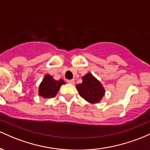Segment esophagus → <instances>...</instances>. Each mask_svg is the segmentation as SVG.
<instances>
[{
    "label": "esophagus",
    "mask_w": 150,
    "mask_h": 150,
    "mask_svg": "<svg viewBox=\"0 0 150 150\" xmlns=\"http://www.w3.org/2000/svg\"><path fill=\"white\" fill-rule=\"evenodd\" d=\"M67 83H71V84H74V79H71V80H67Z\"/></svg>",
    "instance_id": "esophagus-1"
}]
</instances>
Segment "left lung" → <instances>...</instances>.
<instances>
[{"label":"left lung","mask_w":150,"mask_h":150,"mask_svg":"<svg viewBox=\"0 0 150 150\" xmlns=\"http://www.w3.org/2000/svg\"><path fill=\"white\" fill-rule=\"evenodd\" d=\"M82 81L81 83L76 86L81 96L91 103L100 102L105 95V89L100 82L91 73L82 77Z\"/></svg>","instance_id":"8db88e82"}]
</instances>
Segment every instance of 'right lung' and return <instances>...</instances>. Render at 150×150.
Here are the masks:
<instances>
[{"label": "right lung", "mask_w": 150, "mask_h": 150, "mask_svg": "<svg viewBox=\"0 0 150 150\" xmlns=\"http://www.w3.org/2000/svg\"><path fill=\"white\" fill-rule=\"evenodd\" d=\"M66 83L60 79L59 81L54 79L52 76L46 74L39 87V95L44 98H50L56 96L62 85Z\"/></svg>", "instance_id": "add662e5"}]
</instances>
